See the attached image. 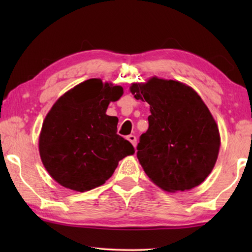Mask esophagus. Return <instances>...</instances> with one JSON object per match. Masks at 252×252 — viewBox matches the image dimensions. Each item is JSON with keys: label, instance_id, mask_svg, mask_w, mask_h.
I'll use <instances>...</instances> for the list:
<instances>
[{"label": "esophagus", "instance_id": "34e87169", "mask_svg": "<svg viewBox=\"0 0 252 252\" xmlns=\"http://www.w3.org/2000/svg\"><path fill=\"white\" fill-rule=\"evenodd\" d=\"M126 138L132 143L133 146H134V147L136 146V136L135 135H129Z\"/></svg>", "mask_w": 252, "mask_h": 252}]
</instances>
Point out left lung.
Here are the masks:
<instances>
[{
  "instance_id": "1",
  "label": "left lung",
  "mask_w": 252,
  "mask_h": 252,
  "mask_svg": "<svg viewBox=\"0 0 252 252\" xmlns=\"http://www.w3.org/2000/svg\"><path fill=\"white\" fill-rule=\"evenodd\" d=\"M130 90L151 105L148 130L136 147L148 178L167 191L201 184L216 164L220 134L200 96L183 83L158 78Z\"/></svg>"
}]
</instances>
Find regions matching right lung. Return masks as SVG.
I'll return each instance as SVG.
<instances>
[{"label": "right lung", "instance_id": "add662e5", "mask_svg": "<svg viewBox=\"0 0 252 252\" xmlns=\"http://www.w3.org/2000/svg\"><path fill=\"white\" fill-rule=\"evenodd\" d=\"M123 89L90 79L63 94L45 117L39 140L45 169L66 189L85 191L103 185L120 161L134 154L117 134L118 118L106 115Z\"/></svg>", "mask_w": 252, "mask_h": 252}]
</instances>
